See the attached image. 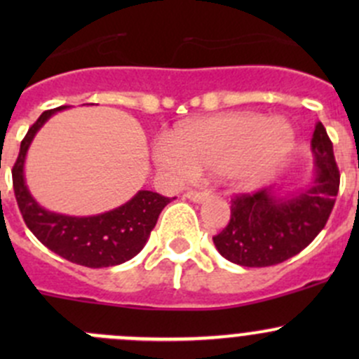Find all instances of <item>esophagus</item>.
Instances as JSON below:
<instances>
[{
	"mask_svg": "<svg viewBox=\"0 0 359 359\" xmlns=\"http://www.w3.org/2000/svg\"><path fill=\"white\" fill-rule=\"evenodd\" d=\"M208 191H187L186 193V198L187 200L194 201V203H203L208 198Z\"/></svg>",
	"mask_w": 359,
	"mask_h": 359,
	"instance_id": "1",
	"label": "esophagus"
}]
</instances>
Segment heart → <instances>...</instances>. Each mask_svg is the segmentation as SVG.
Wrapping results in <instances>:
<instances>
[{
	"mask_svg": "<svg viewBox=\"0 0 359 359\" xmlns=\"http://www.w3.org/2000/svg\"><path fill=\"white\" fill-rule=\"evenodd\" d=\"M292 142L293 132L285 119L231 112L179 126L172 140H158L153 154L158 168L173 179L219 170L231 186L252 189L276 172Z\"/></svg>",
	"mask_w": 359,
	"mask_h": 359,
	"instance_id": "heart-1",
	"label": "heart"
}]
</instances>
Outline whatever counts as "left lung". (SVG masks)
Wrapping results in <instances>:
<instances>
[{"label":"left lung","instance_id":"obj_1","mask_svg":"<svg viewBox=\"0 0 359 359\" xmlns=\"http://www.w3.org/2000/svg\"><path fill=\"white\" fill-rule=\"evenodd\" d=\"M311 153L314 172L309 186L266 187L231 200L229 224L213 236L224 259L243 267L276 266L302 252L320 234L340 182L334 146L320 121L314 126Z\"/></svg>","mask_w":359,"mask_h":359}]
</instances>
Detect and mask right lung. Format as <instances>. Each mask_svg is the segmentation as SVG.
<instances>
[{"label":"right lung","instance_id":"obj_1","mask_svg":"<svg viewBox=\"0 0 359 359\" xmlns=\"http://www.w3.org/2000/svg\"><path fill=\"white\" fill-rule=\"evenodd\" d=\"M64 109L67 106L43 112L20 144L19 158L12 170L13 191L20 213L32 234L46 248L69 262L93 269L119 266L144 248L170 198L142 189L125 205L88 217L64 215L39 205L25 184V158L36 133L55 112Z\"/></svg>","mask_w":359,"mask_h":359}]
</instances>
